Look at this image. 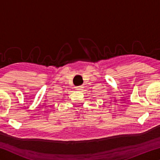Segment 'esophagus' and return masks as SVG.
Returning a JSON list of instances; mask_svg holds the SVG:
<instances>
[{"mask_svg": "<svg viewBox=\"0 0 160 160\" xmlns=\"http://www.w3.org/2000/svg\"><path fill=\"white\" fill-rule=\"evenodd\" d=\"M83 90V87L82 86H79L77 88V90Z\"/></svg>", "mask_w": 160, "mask_h": 160, "instance_id": "1", "label": "esophagus"}]
</instances>
